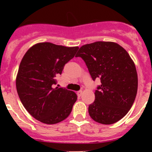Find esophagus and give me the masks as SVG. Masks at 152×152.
Returning <instances> with one entry per match:
<instances>
[{
    "instance_id": "esophagus-1",
    "label": "esophagus",
    "mask_w": 152,
    "mask_h": 152,
    "mask_svg": "<svg viewBox=\"0 0 152 152\" xmlns=\"http://www.w3.org/2000/svg\"><path fill=\"white\" fill-rule=\"evenodd\" d=\"M82 94H83L82 91H77V96H81V95H82Z\"/></svg>"
}]
</instances>
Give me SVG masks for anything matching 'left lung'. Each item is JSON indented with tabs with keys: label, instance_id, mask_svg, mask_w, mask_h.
Segmentation results:
<instances>
[{
	"label": "left lung",
	"instance_id": "left-lung-1",
	"mask_svg": "<svg viewBox=\"0 0 152 152\" xmlns=\"http://www.w3.org/2000/svg\"><path fill=\"white\" fill-rule=\"evenodd\" d=\"M80 57L94 80L100 79L95 91V100L88 107L94 121L113 124L124 117L135 101L138 90V75L133 61L119 44L95 42L79 49Z\"/></svg>",
	"mask_w": 152,
	"mask_h": 152
}]
</instances>
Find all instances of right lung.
I'll return each mask as SVG.
<instances>
[{"label": "right lung", "mask_w": 152, "mask_h": 152, "mask_svg": "<svg viewBox=\"0 0 152 152\" xmlns=\"http://www.w3.org/2000/svg\"><path fill=\"white\" fill-rule=\"evenodd\" d=\"M77 49V46L39 42L29 48L23 57L16 78L17 94L28 113L39 121L56 124L72 112L77 94L54 85L56 77Z\"/></svg>", "instance_id": "right-lung-1"}]
</instances>
